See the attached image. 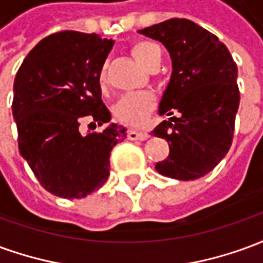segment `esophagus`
Here are the masks:
<instances>
[{
  "mask_svg": "<svg viewBox=\"0 0 263 263\" xmlns=\"http://www.w3.org/2000/svg\"><path fill=\"white\" fill-rule=\"evenodd\" d=\"M126 137L129 141H143V139H146L149 137L146 132L143 131H134V129H129V131L126 132Z\"/></svg>",
  "mask_w": 263,
  "mask_h": 263,
  "instance_id": "esophagus-1",
  "label": "esophagus"
}]
</instances>
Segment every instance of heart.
<instances>
[{
	"mask_svg": "<svg viewBox=\"0 0 263 263\" xmlns=\"http://www.w3.org/2000/svg\"><path fill=\"white\" fill-rule=\"evenodd\" d=\"M131 53L135 59L145 66L146 69H152L159 65L162 59V49L158 43L151 41H137L131 45ZM98 80L101 86L107 83V69L103 66L100 71ZM155 107V96L149 91L135 92L121 97L114 105L115 120L131 128H141L145 124L148 115Z\"/></svg>",
	"mask_w": 263,
	"mask_h": 263,
	"instance_id": "heart-1",
	"label": "heart"
}]
</instances>
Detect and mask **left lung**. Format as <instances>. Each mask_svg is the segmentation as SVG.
<instances>
[{
    "mask_svg": "<svg viewBox=\"0 0 263 263\" xmlns=\"http://www.w3.org/2000/svg\"><path fill=\"white\" fill-rule=\"evenodd\" d=\"M138 32L163 43L173 67L159 104V114L171 118L152 131L167 141L169 156L155 167L177 180L198 179L231 146L239 105L237 65L226 45L193 21L172 18Z\"/></svg>",
    "mask_w": 263,
    "mask_h": 263,
    "instance_id": "left-lung-1",
    "label": "left lung"
}]
</instances>
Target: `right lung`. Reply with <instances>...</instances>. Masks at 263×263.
Returning <instances> with one entry per match:
<instances>
[{
	"instance_id": "add662e5",
	"label": "right lung",
	"mask_w": 263,
	"mask_h": 263,
	"mask_svg": "<svg viewBox=\"0 0 263 263\" xmlns=\"http://www.w3.org/2000/svg\"><path fill=\"white\" fill-rule=\"evenodd\" d=\"M112 45L96 33H52L28 53L15 77L18 148L42 187L58 197H86L101 187L111 151L126 138L117 124L80 132L83 120L94 128L111 121L98 76Z\"/></svg>"
}]
</instances>
